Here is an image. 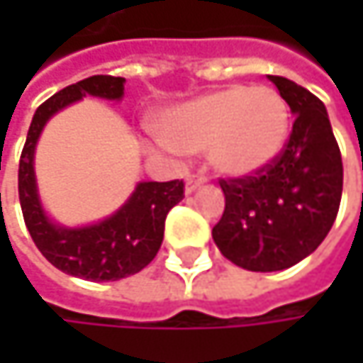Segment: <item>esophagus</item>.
I'll use <instances>...</instances> for the list:
<instances>
[{"mask_svg": "<svg viewBox=\"0 0 363 363\" xmlns=\"http://www.w3.org/2000/svg\"><path fill=\"white\" fill-rule=\"evenodd\" d=\"M206 184V179L203 177H199V174H189L186 177V182H184V191L186 193H193L195 189H199V186H203Z\"/></svg>", "mask_w": 363, "mask_h": 363, "instance_id": "34e87169", "label": "esophagus"}]
</instances>
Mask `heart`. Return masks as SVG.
<instances>
[{
    "label": "heart",
    "mask_w": 363,
    "mask_h": 363,
    "mask_svg": "<svg viewBox=\"0 0 363 363\" xmlns=\"http://www.w3.org/2000/svg\"><path fill=\"white\" fill-rule=\"evenodd\" d=\"M157 136L179 153L208 151L210 166L227 177L264 170L290 134V109L269 86H229L166 111Z\"/></svg>",
    "instance_id": "1"
}]
</instances>
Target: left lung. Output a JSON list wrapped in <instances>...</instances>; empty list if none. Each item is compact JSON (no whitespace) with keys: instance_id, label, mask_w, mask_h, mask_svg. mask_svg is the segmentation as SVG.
Returning a JSON list of instances; mask_svg holds the SVG:
<instances>
[{"instance_id":"1","label":"left lung","mask_w":363,"mask_h":363,"mask_svg":"<svg viewBox=\"0 0 363 363\" xmlns=\"http://www.w3.org/2000/svg\"><path fill=\"white\" fill-rule=\"evenodd\" d=\"M296 115L281 153L264 170L218 179L225 212L212 238L233 264L281 271L313 252L334 225L342 160L324 103L307 88L269 75Z\"/></svg>"}]
</instances>
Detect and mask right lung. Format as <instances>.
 <instances>
[{
	"label": "right lung",
	"mask_w": 363,
	"mask_h": 363,
	"mask_svg": "<svg viewBox=\"0 0 363 363\" xmlns=\"http://www.w3.org/2000/svg\"><path fill=\"white\" fill-rule=\"evenodd\" d=\"M123 77L92 75L71 84L39 105L18 164V199L25 225L39 248L62 273L90 281H115L143 271L160 250L168 212L184 197V182H140L132 197L107 220L65 229L52 225L39 203L33 172V153L45 121L86 94L117 101L123 94Z\"/></svg>",
	"instance_id": "right-lung-1"
}]
</instances>
